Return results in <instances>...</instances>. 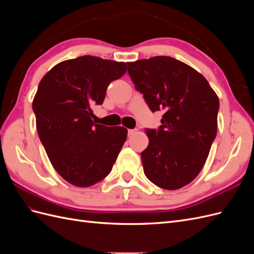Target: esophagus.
<instances>
[{
  "label": "esophagus",
  "mask_w": 254,
  "mask_h": 254,
  "mask_svg": "<svg viewBox=\"0 0 254 254\" xmlns=\"http://www.w3.org/2000/svg\"><path fill=\"white\" fill-rule=\"evenodd\" d=\"M137 131V129H129L128 130V135H132Z\"/></svg>",
  "instance_id": "esophagus-1"
}]
</instances>
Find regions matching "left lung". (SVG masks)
Listing matches in <instances>:
<instances>
[{
    "mask_svg": "<svg viewBox=\"0 0 254 254\" xmlns=\"http://www.w3.org/2000/svg\"><path fill=\"white\" fill-rule=\"evenodd\" d=\"M149 109L163 111L158 130L146 129L144 174L157 187L178 190L200 173L216 136L219 101L203 76L173 57L127 63Z\"/></svg>",
    "mask_w": 254,
    "mask_h": 254,
    "instance_id": "1",
    "label": "left lung"
}]
</instances>
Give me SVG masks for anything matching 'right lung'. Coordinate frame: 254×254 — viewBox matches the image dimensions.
<instances>
[{
  "label": "right lung",
  "mask_w": 254,
  "mask_h": 254,
  "mask_svg": "<svg viewBox=\"0 0 254 254\" xmlns=\"http://www.w3.org/2000/svg\"><path fill=\"white\" fill-rule=\"evenodd\" d=\"M126 64L81 56L54 66L39 82L33 110L53 167L68 183L88 188L106 178L127 139V129L94 124L92 105H102Z\"/></svg>",
  "instance_id": "right-lung-1"
}]
</instances>
